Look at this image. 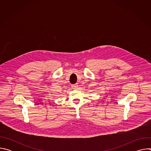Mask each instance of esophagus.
I'll return each instance as SVG.
<instances>
[{
	"label": "esophagus",
	"mask_w": 151,
	"mask_h": 151,
	"mask_svg": "<svg viewBox=\"0 0 151 151\" xmlns=\"http://www.w3.org/2000/svg\"><path fill=\"white\" fill-rule=\"evenodd\" d=\"M78 84H76H76L72 85V88H73V89H76V88H78Z\"/></svg>",
	"instance_id": "obj_1"
}]
</instances>
